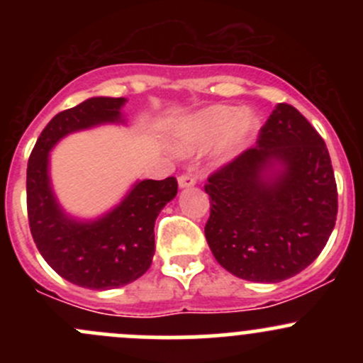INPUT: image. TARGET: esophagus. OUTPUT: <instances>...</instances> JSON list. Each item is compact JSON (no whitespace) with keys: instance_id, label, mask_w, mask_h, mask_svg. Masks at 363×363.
<instances>
[{"instance_id":"obj_1","label":"esophagus","mask_w":363,"mask_h":363,"mask_svg":"<svg viewBox=\"0 0 363 363\" xmlns=\"http://www.w3.org/2000/svg\"><path fill=\"white\" fill-rule=\"evenodd\" d=\"M177 181L181 188H191V186L196 184V177L193 174H181Z\"/></svg>"}]
</instances>
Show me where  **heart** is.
I'll use <instances>...</instances> for the list:
<instances>
[{"mask_svg": "<svg viewBox=\"0 0 363 363\" xmlns=\"http://www.w3.org/2000/svg\"><path fill=\"white\" fill-rule=\"evenodd\" d=\"M259 128L258 113L240 111L232 105H214L189 116L177 126L175 137L182 149L205 147L219 140V158H232L242 151Z\"/></svg>", "mask_w": 363, "mask_h": 363, "instance_id": "heart-1", "label": "heart"}]
</instances>
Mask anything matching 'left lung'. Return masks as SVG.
<instances>
[{
    "label": "left lung",
    "instance_id": "1",
    "mask_svg": "<svg viewBox=\"0 0 363 363\" xmlns=\"http://www.w3.org/2000/svg\"><path fill=\"white\" fill-rule=\"evenodd\" d=\"M276 162L285 168L272 178ZM205 237L240 279L279 283L318 258L337 219V184L323 138L295 107L279 104L258 140L205 182Z\"/></svg>",
    "mask_w": 363,
    "mask_h": 363
}]
</instances>
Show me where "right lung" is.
<instances>
[{
    "label": "right lung",
    "mask_w": 363,
    "mask_h": 363,
    "mask_svg": "<svg viewBox=\"0 0 363 363\" xmlns=\"http://www.w3.org/2000/svg\"><path fill=\"white\" fill-rule=\"evenodd\" d=\"M124 98H89L52 117L28 161L26 202L33 240L61 277L82 288L111 290L145 274L155 255V221L177 195V179L142 181L119 207L94 223L68 219L52 195L49 151L72 131L121 121Z\"/></svg>",
    "instance_id": "obj_1"
}]
</instances>
